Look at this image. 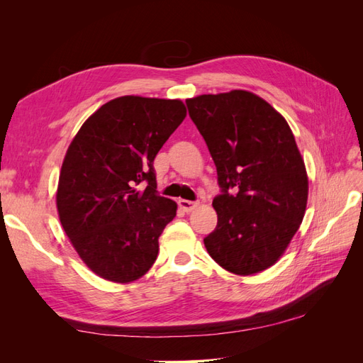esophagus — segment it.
<instances>
[{"label": "esophagus", "instance_id": "esophagus-1", "mask_svg": "<svg viewBox=\"0 0 363 363\" xmlns=\"http://www.w3.org/2000/svg\"><path fill=\"white\" fill-rule=\"evenodd\" d=\"M180 208H183L184 212H192L194 208L199 206V201H189V200H179Z\"/></svg>", "mask_w": 363, "mask_h": 363}]
</instances>
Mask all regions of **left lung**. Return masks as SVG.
<instances>
[{
    "instance_id": "left-lung-1",
    "label": "left lung",
    "mask_w": 363,
    "mask_h": 363,
    "mask_svg": "<svg viewBox=\"0 0 363 363\" xmlns=\"http://www.w3.org/2000/svg\"><path fill=\"white\" fill-rule=\"evenodd\" d=\"M211 151L221 194L218 224L204 238L224 269L250 276L279 260L307 204V174L292 130L276 108L247 91L186 100Z\"/></svg>"
}]
</instances>
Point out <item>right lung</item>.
<instances>
[{"label": "right lung", "mask_w": 363, "mask_h": 363, "mask_svg": "<svg viewBox=\"0 0 363 363\" xmlns=\"http://www.w3.org/2000/svg\"><path fill=\"white\" fill-rule=\"evenodd\" d=\"M186 116L180 100L119 96L86 121L65 156L57 211L96 276L128 283L152 267L177 204L157 192L159 150Z\"/></svg>", "instance_id": "1"}]
</instances>
